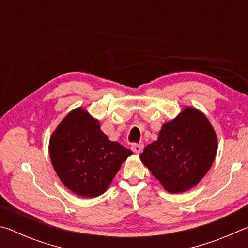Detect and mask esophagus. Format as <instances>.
Wrapping results in <instances>:
<instances>
[{
  "label": "esophagus",
  "instance_id": "esophagus-1",
  "mask_svg": "<svg viewBox=\"0 0 248 248\" xmlns=\"http://www.w3.org/2000/svg\"><path fill=\"white\" fill-rule=\"evenodd\" d=\"M143 148H144V145L142 144V143H139V144H133L132 146H131V149H132V151L134 153H137V154H140L141 152H142V150H143Z\"/></svg>",
  "mask_w": 248,
  "mask_h": 248
}]
</instances>
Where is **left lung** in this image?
I'll use <instances>...</instances> for the list:
<instances>
[{
  "label": "left lung",
  "instance_id": "8db88e82",
  "mask_svg": "<svg viewBox=\"0 0 248 248\" xmlns=\"http://www.w3.org/2000/svg\"><path fill=\"white\" fill-rule=\"evenodd\" d=\"M217 148L216 132L207 117L188 107L163 124L157 141L145 146L140 158L167 191L177 194L202 179Z\"/></svg>",
  "mask_w": 248,
  "mask_h": 248
}]
</instances>
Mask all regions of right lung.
I'll return each mask as SVG.
<instances>
[{
  "mask_svg": "<svg viewBox=\"0 0 248 248\" xmlns=\"http://www.w3.org/2000/svg\"><path fill=\"white\" fill-rule=\"evenodd\" d=\"M49 153L59 178L74 194H104L132 152L109 141L99 123L81 108L62 120L50 138Z\"/></svg>",
  "mask_w": 248,
  "mask_h": 248,
  "instance_id": "add662e5",
  "label": "right lung"
}]
</instances>
